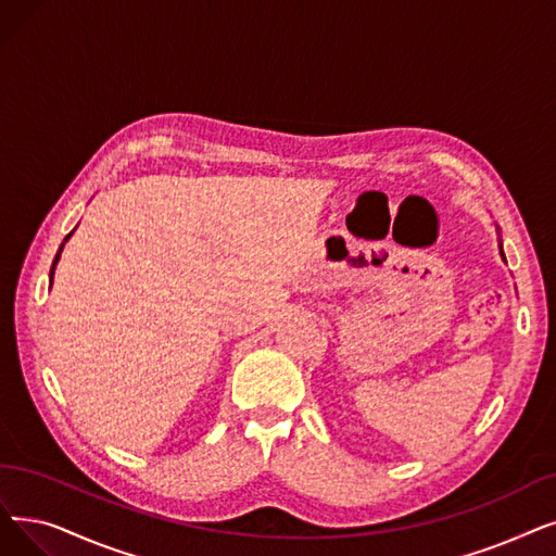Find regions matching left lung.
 Masks as SVG:
<instances>
[{
  "label": "left lung",
  "instance_id": "8db88e82",
  "mask_svg": "<svg viewBox=\"0 0 556 556\" xmlns=\"http://www.w3.org/2000/svg\"><path fill=\"white\" fill-rule=\"evenodd\" d=\"M497 229V245H500V256H502V261L506 263V258H504V252H502V240H500V227H495Z\"/></svg>",
  "mask_w": 556,
  "mask_h": 556
}]
</instances>
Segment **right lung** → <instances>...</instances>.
<instances>
[{"mask_svg":"<svg viewBox=\"0 0 556 556\" xmlns=\"http://www.w3.org/2000/svg\"><path fill=\"white\" fill-rule=\"evenodd\" d=\"M72 233H75V229H72L67 236H65V240H63V245L67 243V238L72 236ZM63 245L59 248V252H56V258H54V263H52V270H50V281H54V270H56V263H59V258H61V252H63Z\"/></svg>","mask_w":556,"mask_h":556,"instance_id":"obj_1","label":"right lung"}]
</instances>
